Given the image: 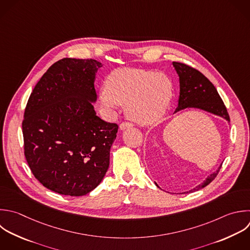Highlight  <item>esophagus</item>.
Returning <instances> with one entry per match:
<instances>
[{
    "instance_id": "1",
    "label": "esophagus",
    "mask_w": 250,
    "mask_h": 250,
    "mask_svg": "<svg viewBox=\"0 0 250 250\" xmlns=\"http://www.w3.org/2000/svg\"><path fill=\"white\" fill-rule=\"evenodd\" d=\"M120 129L121 130H125V129H128V128H132L133 127V124L131 123V122H126V121H124V122H122L121 124H120Z\"/></svg>"
}]
</instances>
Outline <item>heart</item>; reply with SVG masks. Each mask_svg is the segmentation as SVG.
<instances>
[{
    "label": "heart",
    "instance_id": "b5f03b06",
    "mask_svg": "<svg viewBox=\"0 0 250 250\" xmlns=\"http://www.w3.org/2000/svg\"><path fill=\"white\" fill-rule=\"evenodd\" d=\"M173 97V84L164 73L140 68H120L109 73L100 103L108 112L126 104L127 115L142 125L157 122Z\"/></svg>",
    "mask_w": 250,
    "mask_h": 250
}]
</instances>
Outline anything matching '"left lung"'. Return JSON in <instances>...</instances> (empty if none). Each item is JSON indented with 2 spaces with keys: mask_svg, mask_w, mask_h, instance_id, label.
I'll return each instance as SVG.
<instances>
[{
  "mask_svg": "<svg viewBox=\"0 0 250 250\" xmlns=\"http://www.w3.org/2000/svg\"><path fill=\"white\" fill-rule=\"evenodd\" d=\"M173 65L180 78V97L176 112L187 107H196L222 116L229 121V116L223 100L214 85L201 72L183 62H174ZM221 167L222 164L201 185L189 191L198 190L209 185L217 177Z\"/></svg>",
  "mask_w": 250,
  "mask_h": 250,
  "instance_id": "1",
  "label": "left lung"
}]
</instances>
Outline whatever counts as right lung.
Wrapping results in <instances>:
<instances>
[{
  "mask_svg": "<svg viewBox=\"0 0 250 250\" xmlns=\"http://www.w3.org/2000/svg\"><path fill=\"white\" fill-rule=\"evenodd\" d=\"M103 64L92 59L55 62L33 89L24 110V155L47 188L81 196L102 182L109 166L118 125L101 119L95 75Z\"/></svg>",
  "mask_w": 250,
  "mask_h": 250,
  "instance_id": "add662e5",
  "label": "right lung"
}]
</instances>
